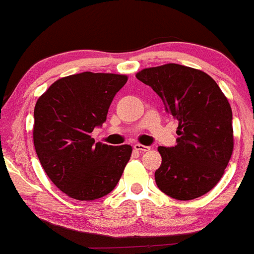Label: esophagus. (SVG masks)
<instances>
[{"label":"esophagus","mask_w":254,"mask_h":254,"mask_svg":"<svg viewBox=\"0 0 254 254\" xmlns=\"http://www.w3.org/2000/svg\"><path fill=\"white\" fill-rule=\"evenodd\" d=\"M133 148H134L135 150H138L139 153H144V152H148V150L150 149V147H148V145H143V144H139V143H137V144L133 145Z\"/></svg>","instance_id":"esophagus-1"}]
</instances>
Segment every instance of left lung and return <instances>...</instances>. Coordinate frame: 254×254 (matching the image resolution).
I'll list each match as a JSON object with an SVG mask.
<instances>
[{
    "label": "left lung",
    "instance_id": "8db88e82",
    "mask_svg": "<svg viewBox=\"0 0 254 254\" xmlns=\"http://www.w3.org/2000/svg\"><path fill=\"white\" fill-rule=\"evenodd\" d=\"M137 79L149 85L178 120L177 144L159 147L155 183L168 196L192 200L220 182L233 150L232 110L215 80L179 64L148 67Z\"/></svg>",
    "mask_w": 254,
    "mask_h": 254
}]
</instances>
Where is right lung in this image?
Wrapping results in <instances>:
<instances>
[{
    "mask_svg": "<svg viewBox=\"0 0 254 254\" xmlns=\"http://www.w3.org/2000/svg\"><path fill=\"white\" fill-rule=\"evenodd\" d=\"M126 82V75L80 72L57 80L37 101V155L49 179L72 199H100L121 179L132 147L95 143L90 134L106 121Z\"/></svg>",
    "mask_w": 254,
    "mask_h": 254,
    "instance_id": "obj_1",
    "label": "right lung"
}]
</instances>
